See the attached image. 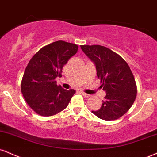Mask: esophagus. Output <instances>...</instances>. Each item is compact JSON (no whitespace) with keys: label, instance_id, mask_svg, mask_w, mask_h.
<instances>
[{"label":"esophagus","instance_id":"1","mask_svg":"<svg viewBox=\"0 0 157 157\" xmlns=\"http://www.w3.org/2000/svg\"><path fill=\"white\" fill-rule=\"evenodd\" d=\"M81 94H82V95L85 98H89L90 97V94H88L85 93V92H82V93H81Z\"/></svg>","mask_w":157,"mask_h":157}]
</instances>
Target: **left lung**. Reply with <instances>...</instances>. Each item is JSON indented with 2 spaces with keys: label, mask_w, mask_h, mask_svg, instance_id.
Listing matches in <instances>:
<instances>
[{
  "label": "left lung",
  "mask_w": 157,
  "mask_h": 157,
  "mask_svg": "<svg viewBox=\"0 0 157 157\" xmlns=\"http://www.w3.org/2000/svg\"><path fill=\"white\" fill-rule=\"evenodd\" d=\"M80 48L95 63L101 87L107 94L101 108L92 113L102 120L118 119L129 110L137 96V85L129 65L106 47L97 44Z\"/></svg>",
  "instance_id": "8db88e82"
}]
</instances>
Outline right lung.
Returning <instances> with one entry per match:
<instances>
[{
    "label": "right lung",
    "instance_id": "1",
    "mask_svg": "<svg viewBox=\"0 0 157 157\" xmlns=\"http://www.w3.org/2000/svg\"><path fill=\"white\" fill-rule=\"evenodd\" d=\"M78 45L57 41L41 48L30 60L21 82V91L30 107L41 116H52L68 106L75 94L57 86L56 78L61 77L62 69Z\"/></svg>",
    "mask_w": 157,
    "mask_h": 157
}]
</instances>
